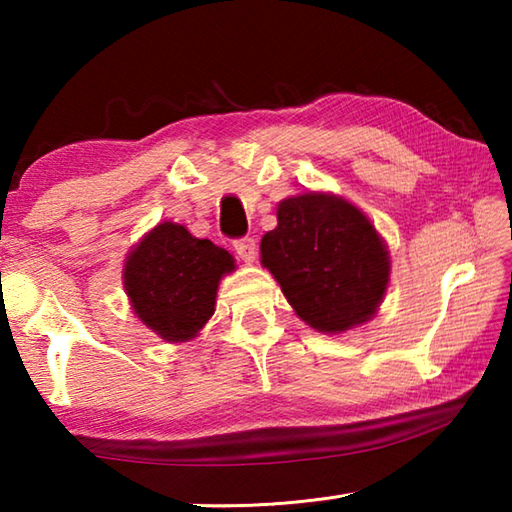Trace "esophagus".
I'll return each instance as SVG.
<instances>
[{
	"mask_svg": "<svg viewBox=\"0 0 512 512\" xmlns=\"http://www.w3.org/2000/svg\"><path fill=\"white\" fill-rule=\"evenodd\" d=\"M235 250H237V255H239L241 259H244V262H248V264L255 262V257H257V244H255V239H250V237L237 239V241H235Z\"/></svg>",
	"mask_w": 512,
	"mask_h": 512,
	"instance_id": "obj_1",
	"label": "esophagus"
}]
</instances>
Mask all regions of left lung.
I'll list each match as a JSON object with an SVG mask.
<instances>
[{
  "label": "left lung",
  "instance_id": "left-lung-1",
  "mask_svg": "<svg viewBox=\"0 0 512 512\" xmlns=\"http://www.w3.org/2000/svg\"><path fill=\"white\" fill-rule=\"evenodd\" d=\"M262 264L309 327L341 334L375 316L391 277L384 239L341 196L307 192L277 205Z\"/></svg>",
  "mask_w": 512,
  "mask_h": 512
}]
</instances>
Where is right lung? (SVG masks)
<instances>
[{"label":"right lung","instance_id":"obj_1","mask_svg":"<svg viewBox=\"0 0 512 512\" xmlns=\"http://www.w3.org/2000/svg\"><path fill=\"white\" fill-rule=\"evenodd\" d=\"M232 271L228 250L164 221L128 253L124 289L146 327L167 343H185L212 318L221 277Z\"/></svg>","mask_w":512,"mask_h":512}]
</instances>
